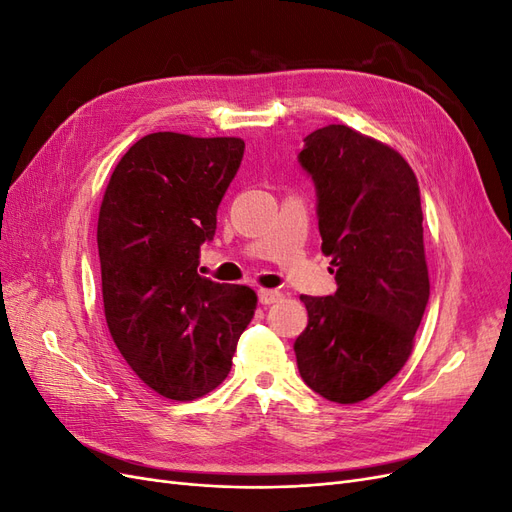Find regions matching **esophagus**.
<instances>
[{"mask_svg": "<svg viewBox=\"0 0 512 512\" xmlns=\"http://www.w3.org/2000/svg\"><path fill=\"white\" fill-rule=\"evenodd\" d=\"M258 301L262 305H273L277 301H282V292L280 290H267V288H260L258 290Z\"/></svg>", "mask_w": 512, "mask_h": 512, "instance_id": "obj_1", "label": "esophagus"}]
</instances>
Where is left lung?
Masks as SVG:
<instances>
[{
  "label": "left lung",
  "instance_id": "1",
  "mask_svg": "<svg viewBox=\"0 0 512 512\" xmlns=\"http://www.w3.org/2000/svg\"><path fill=\"white\" fill-rule=\"evenodd\" d=\"M299 164L337 290L301 294L309 320L294 354L309 389L356 404L406 365L429 301L421 190L395 149L335 123L305 136Z\"/></svg>",
  "mask_w": 512,
  "mask_h": 512
}]
</instances>
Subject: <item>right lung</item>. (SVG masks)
I'll use <instances>...</instances> for the list:
<instances>
[{
  "instance_id": "1",
  "label": "right lung",
  "mask_w": 512,
  "mask_h": 512,
  "mask_svg": "<svg viewBox=\"0 0 512 512\" xmlns=\"http://www.w3.org/2000/svg\"><path fill=\"white\" fill-rule=\"evenodd\" d=\"M243 149L232 136L147 134L106 185L98 218L106 324L134 374L166 399L192 401L222 384L254 318L252 288L196 271Z\"/></svg>"
}]
</instances>
